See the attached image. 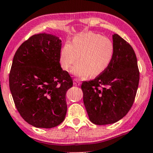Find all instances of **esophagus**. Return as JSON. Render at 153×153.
<instances>
[{"instance_id":"esophagus-1","label":"esophagus","mask_w":153,"mask_h":153,"mask_svg":"<svg viewBox=\"0 0 153 153\" xmlns=\"http://www.w3.org/2000/svg\"><path fill=\"white\" fill-rule=\"evenodd\" d=\"M73 83H74V85H75V86H79V85L81 84V82L79 81V80L77 78H75L74 79V82H73Z\"/></svg>"}]
</instances>
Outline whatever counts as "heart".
<instances>
[{"label":"heart","instance_id":"heart-1","mask_svg":"<svg viewBox=\"0 0 153 153\" xmlns=\"http://www.w3.org/2000/svg\"><path fill=\"white\" fill-rule=\"evenodd\" d=\"M114 47L108 38L92 32L80 34L73 39L71 44L66 43L60 54V64L65 71L81 78L89 75L97 76L104 72L113 58ZM79 59H78V57Z\"/></svg>","mask_w":153,"mask_h":153}]
</instances>
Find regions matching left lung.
<instances>
[{
	"mask_svg": "<svg viewBox=\"0 0 153 153\" xmlns=\"http://www.w3.org/2000/svg\"><path fill=\"white\" fill-rule=\"evenodd\" d=\"M109 65L94 80L83 81L81 89L89 119L97 125L113 124L122 119L134 103L140 80L133 48L117 34Z\"/></svg>",
	"mask_w": 153,
	"mask_h": 153,
	"instance_id": "left-lung-1",
	"label": "left lung"
}]
</instances>
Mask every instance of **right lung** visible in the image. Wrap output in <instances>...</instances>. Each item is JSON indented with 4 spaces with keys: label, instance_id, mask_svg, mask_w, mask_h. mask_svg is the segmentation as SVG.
Segmentation results:
<instances>
[{
    "label": "right lung",
    "instance_id": "add662e5",
    "mask_svg": "<svg viewBox=\"0 0 153 153\" xmlns=\"http://www.w3.org/2000/svg\"><path fill=\"white\" fill-rule=\"evenodd\" d=\"M61 42L52 34L33 35L13 57L10 93L22 118L35 127H57L65 117L66 92L73 82L59 64Z\"/></svg>",
    "mask_w": 153,
    "mask_h": 153
}]
</instances>
